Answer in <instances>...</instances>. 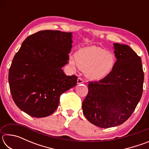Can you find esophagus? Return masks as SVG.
<instances>
[{
  "mask_svg": "<svg viewBox=\"0 0 149 149\" xmlns=\"http://www.w3.org/2000/svg\"><path fill=\"white\" fill-rule=\"evenodd\" d=\"M84 80H83L81 78H80V77H79L77 79V84H84Z\"/></svg>",
  "mask_w": 149,
  "mask_h": 149,
  "instance_id": "34e87169",
  "label": "esophagus"
}]
</instances>
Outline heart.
<instances>
[{
  "label": "heart",
  "mask_w": 149,
  "mask_h": 149,
  "mask_svg": "<svg viewBox=\"0 0 149 149\" xmlns=\"http://www.w3.org/2000/svg\"><path fill=\"white\" fill-rule=\"evenodd\" d=\"M116 58L114 54L102 48L91 46L81 48L70 56L68 64L72 70L77 66L84 70L85 76L91 80L107 77L114 70Z\"/></svg>",
  "instance_id": "heart-1"
}]
</instances>
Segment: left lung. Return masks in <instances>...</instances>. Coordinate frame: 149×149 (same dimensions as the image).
Listing matches in <instances>:
<instances>
[{
  "mask_svg": "<svg viewBox=\"0 0 149 149\" xmlns=\"http://www.w3.org/2000/svg\"><path fill=\"white\" fill-rule=\"evenodd\" d=\"M114 70L99 81L89 82L83 112L97 127L108 128L124 123L142 96L144 81L141 58L127 45L114 43Z\"/></svg>",
  "mask_w": 149,
  "mask_h": 149,
  "instance_id": "1",
  "label": "left lung"
}]
</instances>
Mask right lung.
<instances>
[{"instance_id":"add662e5","label":"right lung","mask_w":149,"mask_h":149,"mask_svg":"<svg viewBox=\"0 0 149 149\" xmlns=\"http://www.w3.org/2000/svg\"><path fill=\"white\" fill-rule=\"evenodd\" d=\"M72 33L44 30L25 39L9 70L15 104L31 116L44 118L58 107L60 96L75 86L77 77L67 75Z\"/></svg>"}]
</instances>
